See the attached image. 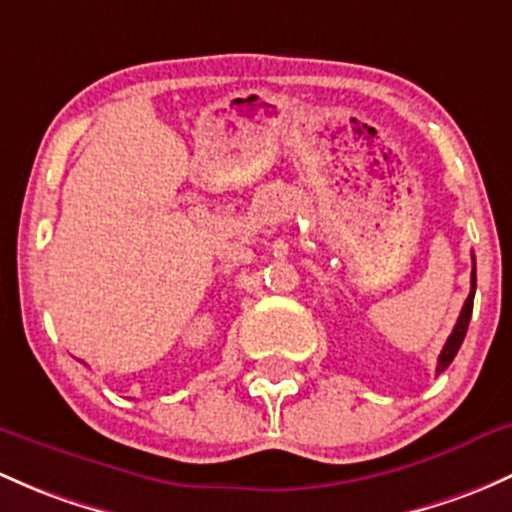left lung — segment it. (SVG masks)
<instances>
[{
    "instance_id": "8db88e82",
    "label": "left lung",
    "mask_w": 512,
    "mask_h": 512,
    "mask_svg": "<svg viewBox=\"0 0 512 512\" xmlns=\"http://www.w3.org/2000/svg\"><path fill=\"white\" fill-rule=\"evenodd\" d=\"M473 294H476V262H473V272H471V294H469V297H466V301H464V309H461L459 321H456L454 331H451V336L446 338L444 348H441V353H439V363H437V375H439V373H444V370L449 368L451 360H454V355L459 353L461 343H464V338H466V328H469L471 311H473Z\"/></svg>"
}]
</instances>
